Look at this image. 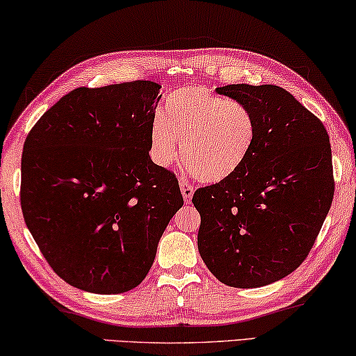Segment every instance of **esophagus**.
Wrapping results in <instances>:
<instances>
[{
    "label": "esophagus",
    "instance_id": "esophagus-1",
    "mask_svg": "<svg viewBox=\"0 0 356 356\" xmlns=\"http://www.w3.org/2000/svg\"><path fill=\"white\" fill-rule=\"evenodd\" d=\"M180 191H182V196H184V201L185 202H190L191 198H193V193H195V187L191 185L187 180H180Z\"/></svg>",
    "mask_w": 356,
    "mask_h": 356
}]
</instances>
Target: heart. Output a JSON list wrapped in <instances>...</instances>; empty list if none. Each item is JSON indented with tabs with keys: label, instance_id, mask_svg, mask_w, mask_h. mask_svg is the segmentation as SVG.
<instances>
[{
	"label": "heart",
	"instance_id": "obj_1",
	"mask_svg": "<svg viewBox=\"0 0 356 356\" xmlns=\"http://www.w3.org/2000/svg\"><path fill=\"white\" fill-rule=\"evenodd\" d=\"M257 118L247 104L202 86L169 93L150 123V156L171 166L182 143V160L202 182L217 184L234 176L257 140Z\"/></svg>",
	"mask_w": 356,
	"mask_h": 356
}]
</instances>
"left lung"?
I'll list each match as a JSON object with an SVG mask.
<instances>
[{"mask_svg":"<svg viewBox=\"0 0 356 356\" xmlns=\"http://www.w3.org/2000/svg\"><path fill=\"white\" fill-rule=\"evenodd\" d=\"M217 93L257 118V140L238 172L195 191L198 250L225 285L257 289L306 259L334 196L330 136L285 88L233 83Z\"/></svg>","mask_w":356,"mask_h":356,"instance_id":"obj_1","label":"left lung"}]
</instances>
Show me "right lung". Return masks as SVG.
Returning a JSON list of instances; mask_svg holds the SVG:
<instances>
[{"label": "right lung", "mask_w": 356, "mask_h": 356, "mask_svg": "<svg viewBox=\"0 0 356 356\" xmlns=\"http://www.w3.org/2000/svg\"><path fill=\"white\" fill-rule=\"evenodd\" d=\"M160 88L152 81L76 88L25 139V223L55 273L79 290L138 286L184 206L176 176L149 155Z\"/></svg>", "instance_id": "1"}]
</instances>
